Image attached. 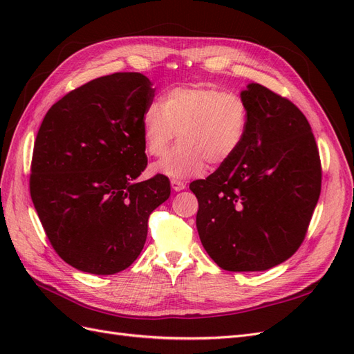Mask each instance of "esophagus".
I'll use <instances>...</instances> for the list:
<instances>
[{
  "label": "esophagus",
  "mask_w": 354,
  "mask_h": 354,
  "mask_svg": "<svg viewBox=\"0 0 354 354\" xmlns=\"http://www.w3.org/2000/svg\"><path fill=\"white\" fill-rule=\"evenodd\" d=\"M171 187H173L176 192H180V190H183L186 187V183H185V181H181V180L173 178V180H171Z\"/></svg>",
  "instance_id": "esophagus-1"
}]
</instances>
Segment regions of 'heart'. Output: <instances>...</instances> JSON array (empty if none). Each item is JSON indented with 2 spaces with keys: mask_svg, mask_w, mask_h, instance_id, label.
Returning a JSON list of instances; mask_svg holds the SVG:
<instances>
[{
  "mask_svg": "<svg viewBox=\"0 0 354 354\" xmlns=\"http://www.w3.org/2000/svg\"><path fill=\"white\" fill-rule=\"evenodd\" d=\"M250 125V108L242 95L216 87H177L142 115L145 151L164 155L171 142L180 143L153 165L171 178L202 174L207 162L221 165L236 153Z\"/></svg>",
  "mask_w": 354,
  "mask_h": 354,
  "instance_id": "heart-1",
  "label": "heart"
}]
</instances>
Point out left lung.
Here are the masks:
<instances>
[{
    "mask_svg": "<svg viewBox=\"0 0 354 354\" xmlns=\"http://www.w3.org/2000/svg\"><path fill=\"white\" fill-rule=\"evenodd\" d=\"M250 108L245 142L205 180L190 183L196 227L221 269L261 272L303 243L320 195L322 167L304 113L260 84L241 93Z\"/></svg>",
    "mask_w": 354,
    "mask_h": 354,
    "instance_id": "8db88e82",
    "label": "left lung"
}]
</instances>
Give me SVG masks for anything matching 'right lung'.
<instances>
[{
    "instance_id": "obj_1",
    "label": "right lung",
    "mask_w": 354,
    "mask_h": 354,
    "mask_svg": "<svg viewBox=\"0 0 354 354\" xmlns=\"http://www.w3.org/2000/svg\"><path fill=\"white\" fill-rule=\"evenodd\" d=\"M155 88L138 72H116L72 90L38 130L30 198L63 261L113 274L140 255L147 220L169 196V180L136 181L146 165L142 115Z\"/></svg>"
}]
</instances>
